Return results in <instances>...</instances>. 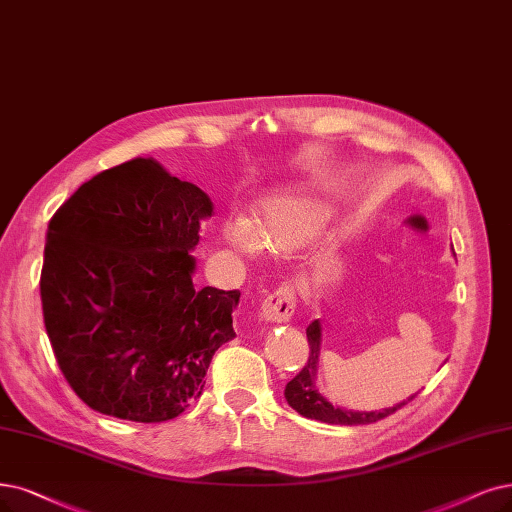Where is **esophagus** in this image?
Segmentation results:
<instances>
[{
    "mask_svg": "<svg viewBox=\"0 0 512 512\" xmlns=\"http://www.w3.org/2000/svg\"><path fill=\"white\" fill-rule=\"evenodd\" d=\"M295 308H297V297L293 289L282 285L263 299L261 316L266 320H272V323H287V320L295 314Z\"/></svg>",
    "mask_w": 512,
    "mask_h": 512,
    "instance_id": "1",
    "label": "esophagus"
}]
</instances>
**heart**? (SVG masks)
Listing matches in <instances>:
<instances>
[{
    "label": "heart",
    "instance_id": "b5f03b06",
    "mask_svg": "<svg viewBox=\"0 0 512 512\" xmlns=\"http://www.w3.org/2000/svg\"><path fill=\"white\" fill-rule=\"evenodd\" d=\"M333 208L316 196H285L263 206L255 230L249 221L225 225V240L240 255H255L259 242L274 251H293L310 244L327 230Z\"/></svg>",
    "mask_w": 512,
    "mask_h": 512
}]
</instances>
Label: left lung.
<instances>
[{
  "label": "left lung",
  "mask_w": 512,
  "mask_h": 512,
  "mask_svg": "<svg viewBox=\"0 0 512 512\" xmlns=\"http://www.w3.org/2000/svg\"><path fill=\"white\" fill-rule=\"evenodd\" d=\"M308 335V346H310V356L293 380L287 384L285 388V396L289 405L304 415V418L310 420H318V422H325V424H342V426H361V424H373V422H380L388 415H392L394 411H399L403 405H407L409 401L415 399V394L409 396L407 401L388 407L384 411H346V409H339L333 407L325 396H320L316 386H314V375H316V365H318V354H320V325L318 320L306 329Z\"/></svg>",
  "instance_id": "8db88e82"
}]
</instances>
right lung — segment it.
Segmentation results:
<instances>
[{
	"mask_svg": "<svg viewBox=\"0 0 512 512\" xmlns=\"http://www.w3.org/2000/svg\"><path fill=\"white\" fill-rule=\"evenodd\" d=\"M213 202L154 158L78 187L48 223L44 325L65 380L94 411L166 422L200 399L219 346L236 337L240 291L196 289L189 251Z\"/></svg>",
	"mask_w": 512,
	"mask_h": 512,
	"instance_id": "obj_1",
	"label": "right lung"
}]
</instances>
